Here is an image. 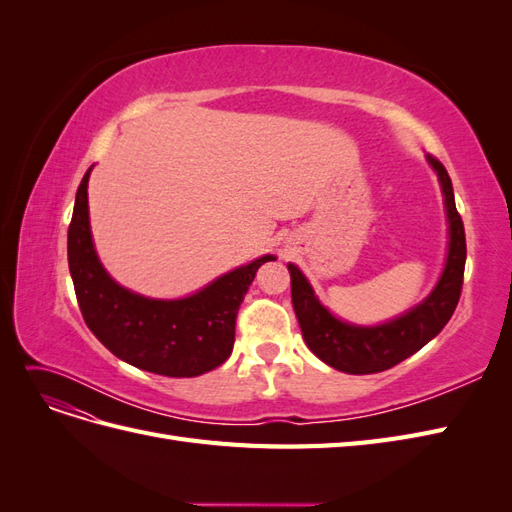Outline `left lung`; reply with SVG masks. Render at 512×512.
<instances>
[{"mask_svg":"<svg viewBox=\"0 0 512 512\" xmlns=\"http://www.w3.org/2000/svg\"><path fill=\"white\" fill-rule=\"evenodd\" d=\"M427 160L442 185L451 241H448L446 267L440 282L421 305L378 327H354V324L337 320L318 301L299 267L288 265L292 305L305 344L333 369L354 376L391 369L431 342L455 312L461 297L463 269H466V230L455 207L453 183L446 168L433 156H427Z\"/></svg>","mask_w":512,"mask_h":512,"instance_id":"8db88e82","label":"left lung"}]
</instances>
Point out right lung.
<instances>
[{
    "instance_id": "1",
    "label": "right lung",
    "mask_w": 512,
    "mask_h": 512,
    "mask_svg": "<svg viewBox=\"0 0 512 512\" xmlns=\"http://www.w3.org/2000/svg\"><path fill=\"white\" fill-rule=\"evenodd\" d=\"M76 190L68 228V265L76 301L89 331L117 359L168 378H194L222 365L235 344L239 305L256 271L275 256H262L230 271L192 297L147 299L121 288L100 265L89 230L87 181Z\"/></svg>"
}]
</instances>
